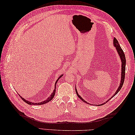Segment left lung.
Returning a JSON list of instances; mask_svg holds the SVG:
<instances>
[{
  "instance_id": "8db88e82",
  "label": "left lung",
  "mask_w": 135,
  "mask_h": 135,
  "mask_svg": "<svg viewBox=\"0 0 135 135\" xmlns=\"http://www.w3.org/2000/svg\"><path fill=\"white\" fill-rule=\"evenodd\" d=\"M114 45L115 46V47H116V49H117V51H118V54H119V56H120V58H121V61H122L121 81V83H120L119 86L118 87V89H117V90L116 91V92L115 93V94H114V95L111 97V98H110V99L108 100V101L106 102V103L108 102L109 101V100H110L111 98H113V97L114 96H115L116 94L118 93V91H119L120 90H121V89L122 87V85H123V84H124V80H125V65H126V59H125V54H124V51L122 50V49H121V46H119V43H118V41H117V39H116L115 38L114 39ZM75 90H76V93L77 96H78V97H79V98L81 99L84 102H85V103H87L85 101V100H84V99H83L81 96H80L79 95L76 89H75ZM101 105H103V104H101Z\"/></svg>"
}]
</instances>
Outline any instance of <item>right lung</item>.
Wrapping results in <instances>:
<instances>
[{"label":"right lung","instance_id":"right-lung-1","mask_svg":"<svg viewBox=\"0 0 135 135\" xmlns=\"http://www.w3.org/2000/svg\"><path fill=\"white\" fill-rule=\"evenodd\" d=\"M62 75H61L60 76V78H59V79L57 80V81H56V84H55V88H54V90H53V92L51 94V96H50V97H48V99H46L45 100V101H44V102H40V103H32V102H28V101H27V100H25L24 98H22V97H21V96H20V97H21V98L22 99V100H23V101L24 102H25L26 103H27V104H30V105H42V104H45V103H48L49 102H50V101H51V100L53 99V98L54 97V95H55V93H56V83L57 82V81H59V79L61 78V77H62Z\"/></svg>","mask_w":135,"mask_h":135}]
</instances>
